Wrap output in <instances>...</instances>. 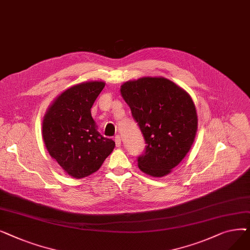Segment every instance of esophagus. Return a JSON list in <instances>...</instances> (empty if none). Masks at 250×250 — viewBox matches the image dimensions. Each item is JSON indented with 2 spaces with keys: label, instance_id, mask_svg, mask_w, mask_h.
<instances>
[{
  "label": "esophagus",
  "instance_id": "esophagus-1",
  "mask_svg": "<svg viewBox=\"0 0 250 250\" xmlns=\"http://www.w3.org/2000/svg\"><path fill=\"white\" fill-rule=\"evenodd\" d=\"M114 142H115L116 147H121V146H122V139H121L120 136H116V137L114 138Z\"/></svg>",
  "mask_w": 250,
  "mask_h": 250
}]
</instances>
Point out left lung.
Listing matches in <instances>:
<instances>
[{"label": "left lung", "instance_id": "left-lung-1", "mask_svg": "<svg viewBox=\"0 0 250 250\" xmlns=\"http://www.w3.org/2000/svg\"><path fill=\"white\" fill-rule=\"evenodd\" d=\"M121 93L147 144L139 168L154 177L169 174L190 150L198 129L191 97L163 77L127 81Z\"/></svg>", "mask_w": 250, "mask_h": 250}]
</instances>
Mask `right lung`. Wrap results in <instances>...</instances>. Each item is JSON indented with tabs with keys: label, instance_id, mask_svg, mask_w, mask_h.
<instances>
[{
	"label": "right lung",
	"instance_id": "1",
	"mask_svg": "<svg viewBox=\"0 0 250 250\" xmlns=\"http://www.w3.org/2000/svg\"><path fill=\"white\" fill-rule=\"evenodd\" d=\"M105 83L77 84L59 95L42 122V138L52 159L74 178L96 172L113 151L115 143L97 130L91 107Z\"/></svg>",
	"mask_w": 250,
	"mask_h": 250
}]
</instances>
